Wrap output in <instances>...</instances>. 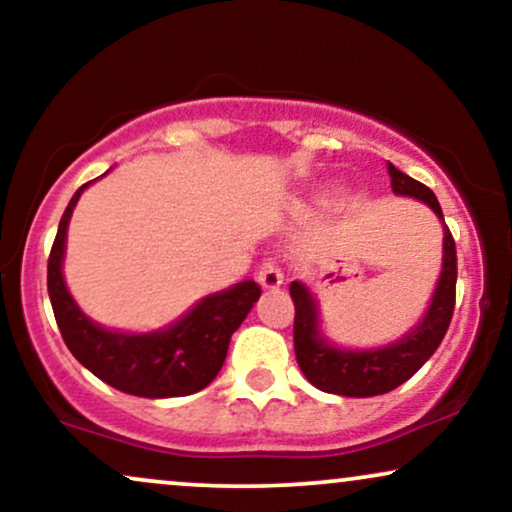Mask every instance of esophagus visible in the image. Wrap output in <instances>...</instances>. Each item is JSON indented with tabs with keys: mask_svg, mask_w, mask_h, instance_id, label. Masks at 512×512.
Returning <instances> with one entry per match:
<instances>
[{
	"mask_svg": "<svg viewBox=\"0 0 512 512\" xmlns=\"http://www.w3.org/2000/svg\"><path fill=\"white\" fill-rule=\"evenodd\" d=\"M257 281H260L262 289H279L284 284V274L274 260H264L257 269Z\"/></svg>",
	"mask_w": 512,
	"mask_h": 512,
	"instance_id": "obj_1",
	"label": "esophagus"
}]
</instances>
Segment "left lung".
<instances>
[{
  "instance_id": "1",
  "label": "left lung",
  "mask_w": 512,
  "mask_h": 512,
  "mask_svg": "<svg viewBox=\"0 0 512 512\" xmlns=\"http://www.w3.org/2000/svg\"><path fill=\"white\" fill-rule=\"evenodd\" d=\"M387 175L395 195L416 197L428 204L443 221V209H440L436 195L424 185V182L409 178L407 173L387 163ZM445 226V221H443ZM455 284H457V250L455 238L450 228L445 226L443 238V272H440L436 293L428 305V313L416 330L407 337L399 339L397 344L385 346V349L370 351H344L334 349L317 332V308L310 291L301 281H291L289 291L296 305V317H293V349H296V361L301 366L305 378L313 383L317 390L332 392V395L344 397H373L385 395L402 383H407L424 363L436 354L448 332L452 310H455Z\"/></svg>"
}]
</instances>
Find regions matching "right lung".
Instances as JSON below:
<instances>
[{
  "mask_svg": "<svg viewBox=\"0 0 512 512\" xmlns=\"http://www.w3.org/2000/svg\"><path fill=\"white\" fill-rule=\"evenodd\" d=\"M86 185L64 209L48 260V293L64 344L81 366L127 395L163 399L199 392L219 375L231 334L260 298V284L243 281L207 296L168 330L125 334L98 327L81 313L62 279L67 223Z\"/></svg>",
  "mask_w": 512,
  "mask_h": 512,
  "instance_id": "obj_1",
  "label": "right lung"
}]
</instances>
